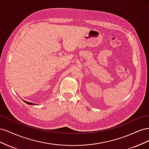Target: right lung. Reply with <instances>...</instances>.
Returning a JSON list of instances; mask_svg holds the SVG:
<instances>
[{
  "instance_id": "right-lung-1",
  "label": "right lung",
  "mask_w": 149,
  "mask_h": 149,
  "mask_svg": "<svg viewBox=\"0 0 149 149\" xmlns=\"http://www.w3.org/2000/svg\"><path fill=\"white\" fill-rule=\"evenodd\" d=\"M25 103H26L27 104H29V105H36L35 104H34V103H32V102H28V101H25V100H23Z\"/></svg>"
}]
</instances>
